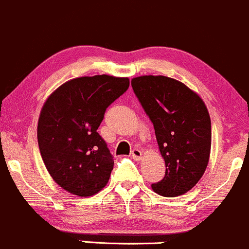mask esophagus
Here are the masks:
<instances>
[{"mask_svg":"<svg viewBox=\"0 0 249 249\" xmlns=\"http://www.w3.org/2000/svg\"><path fill=\"white\" fill-rule=\"evenodd\" d=\"M132 158L134 159V160H136V161L141 160V158H142V152H141V150L138 149V148H134V149L132 150Z\"/></svg>","mask_w":249,"mask_h":249,"instance_id":"obj_1","label":"esophagus"}]
</instances>
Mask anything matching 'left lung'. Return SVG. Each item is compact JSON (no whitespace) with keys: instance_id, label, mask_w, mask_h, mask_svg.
<instances>
[{"instance_id":"left-lung-1","label":"left lung","mask_w":249,"mask_h":249,"mask_svg":"<svg viewBox=\"0 0 249 249\" xmlns=\"http://www.w3.org/2000/svg\"><path fill=\"white\" fill-rule=\"evenodd\" d=\"M132 87L155 129L166 174L153 183L162 196L182 195L202 178L212 144L211 117L205 102L180 81L167 76L134 77Z\"/></svg>"}]
</instances>
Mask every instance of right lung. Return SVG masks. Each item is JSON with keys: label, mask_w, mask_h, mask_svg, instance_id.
<instances>
[{"label": "right lung", "mask_w": 249, "mask_h": 249, "mask_svg": "<svg viewBox=\"0 0 249 249\" xmlns=\"http://www.w3.org/2000/svg\"><path fill=\"white\" fill-rule=\"evenodd\" d=\"M128 87V77H77L60 86L44 102L37 124L38 148L50 177L67 192L91 196L107 185L114 160L97 128L106 109Z\"/></svg>", "instance_id": "right-lung-1"}]
</instances>
